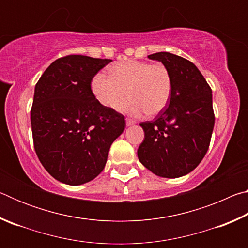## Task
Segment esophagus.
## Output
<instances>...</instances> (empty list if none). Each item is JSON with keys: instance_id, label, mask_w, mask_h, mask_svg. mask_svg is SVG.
<instances>
[{"instance_id": "34e87169", "label": "esophagus", "mask_w": 248, "mask_h": 248, "mask_svg": "<svg viewBox=\"0 0 248 248\" xmlns=\"http://www.w3.org/2000/svg\"><path fill=\"white\" fill-rule=\"evenodd\" d=\"M125 124H127L128 127H130V125H132V124H136V121H133L132 119H129V118H127V119H125Z\"/></svg>"}]
</instances>
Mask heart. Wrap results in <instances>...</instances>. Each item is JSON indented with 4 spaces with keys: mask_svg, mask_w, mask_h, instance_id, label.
<instances>
[{
    "mask_svg": "<svg viewBox=\"0 0 248 248\" xmlns=\"http://www.w3.org/2000/svg\"><path fill=\"white\" fill-rule=\"evenodd\" d=\"M91 90L104 107L112 108L124 95L128 98L118 105V110L133 117L146 112L154 116L169 104L173 79L162 63L124 60L110 68V75L99 72L92 79Z\"/></svg>",
    "mask_w": 248,
    "mask_h": 248,
    "instance_id": "b5f03b06",
    "label": "heart"
}]
</instances>
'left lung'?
I'll use <instances>...</instances> for the list:
<instances>
[{
	"label": "left lung",
	"instance_id": "8db88e82",
	"mask_svg": "<svg viewBox=\"0 0 248 248\" xmlns=\"http://www.w3.org/2000/svg\"><path fill=\"white\" fill-rule=\"evenodd\" d=\"M167 66L173 79L170 104L153 121L141 123L139 161L153 174L177 178L194 170L209 149L215 112L212 91L198 68L170 52L148 56Z\"/></svg>",
	"mask_w": 248,
	"mask_h": 248
}]
</instances>
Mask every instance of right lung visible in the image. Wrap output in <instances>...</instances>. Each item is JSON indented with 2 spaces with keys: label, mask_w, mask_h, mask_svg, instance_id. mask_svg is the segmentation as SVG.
Returning <instances> with one entry per match:
<instances>
[{
  "label": "right lung",
  "mask_w": 248,
  "mask_h": 248,
  "mask_svg": "<svg viewBox=\"0 0 248 248\" xmlns=\"http://www.w3.org/2000/svg\"><path fill=\"white\" fill-rule=\"evenodd\" d=\"M110 62L71 54L52 62L36 84L31 110L33 146L59 182L77 186L93 180L124 132V117L102 106L91 90L92 79Z\"/></svg>",
  "instance_id": "obj_1"
}]
</instances>
